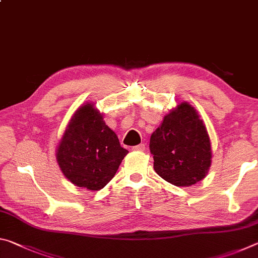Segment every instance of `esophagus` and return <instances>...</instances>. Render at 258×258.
<instances>
[{"mask_svg":"<svg viewBox=\"0 0 258 258\" xmlns=\"http://www.w3.org/2000/svg\"><path fill=\"white\" fill-rule=\"evenodd\" d=\"M132 150H134V151H145V150H146V146L143 145V143H141V145L134 146V147L132 148Z\"/></svg>","mask_w":258,"mask_h":258,"instance_id":"34e87169","label":"esophagus"}]
</instances>
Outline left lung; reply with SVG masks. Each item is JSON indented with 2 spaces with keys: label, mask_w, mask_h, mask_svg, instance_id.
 Wrapping results in <instances>:
<instances>
[{
  "label": "left lung",
  "mask_w": 258,
  "mask_h": 258,
  "mask_svg": "<svg viewBox=\"0 0 258 258\" xmlns=\"http://www.w3.org/2000/svg\"><path fill=\"white\" fill-rule=\"evenodd\" d=\"M158 175L176 186H190L206 176L212 163L211 140L196 109L181 102L164 117L150 138Z\"/></svg>",
  "instance_id": "left-lung-1"
}]
</instances>
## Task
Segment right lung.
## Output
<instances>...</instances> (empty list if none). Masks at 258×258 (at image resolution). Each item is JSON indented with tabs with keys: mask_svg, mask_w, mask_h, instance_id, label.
Wrapping results in <instances>:
<instances>
[{
	"mask_svg": "<svg viewBox=\"0 0 258 258\" xmlns=\"http://www.w3.org/2000/svg\"><path fill=\"white\" fill-rule=\"evenodd\" d=\"M128 151L93 104L74 113L56 149V160L73 184L98 191L106 186Z\"/></svg>",
	"mask_w": 258,
	"mask_h": 258,
	"instance_id": "add662e5",
	"label": "right lung"
}]
</instances>
